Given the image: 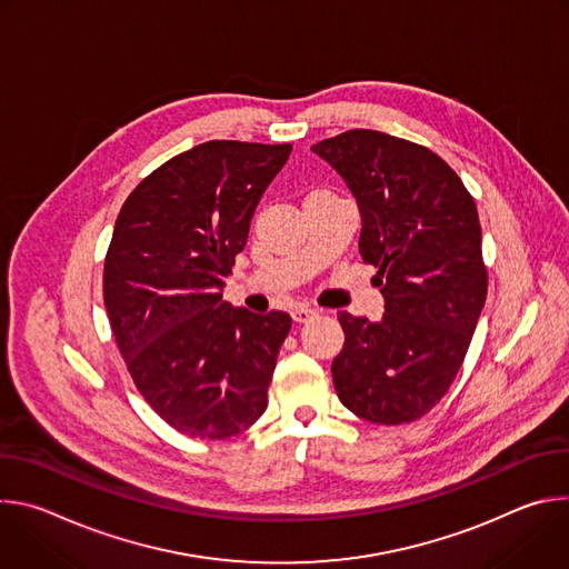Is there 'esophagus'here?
I'll list each match as a JSON object with an SVG mask.
<instances>
[{
    "instance_id": "34e87169",
    "label": "esophagus",
    "mask_w": 569,
    "mask_h": 569,
    "mask_svg": "<svg viewBox=\"0 0 569 569\" xmlns=\"http://www.w3.org/2000/svg\"><path fill=\"white\" fill-rule=\"evenodd\" d=\"M317 315V310L315 308H310V306H295L292 308V319L295 321H308V319H312Z\"/></svg>"
}]
</instances>
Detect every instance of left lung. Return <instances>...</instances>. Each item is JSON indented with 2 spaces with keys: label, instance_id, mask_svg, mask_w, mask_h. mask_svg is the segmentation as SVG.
<instances>
[{
  "label": "left lung",
  "instance_id": "left-lung-1",
  "mask_svg": "<svg viewBox=\"0 0 569 569\" xmlns=\"http://www.w3.org/2000/svg\"><path fill=\"white\" fill-rule=\"evenodd\" d=\"M310 150L353 193L360 257L378 268L385 297L380 321L338 315L336 391L365 421H417L452 385L486 301L475 200L439 154L408 139L360 128Z\"/></svg>",
  "mask_w": 569,
  "mask_h": 569
}]
</instances>
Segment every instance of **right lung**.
Returning <instances> with one entry per match:
<instances>
[{"mask_svg": "<svg viewBox=\"0 0 569 569\" xmlns=\"http://www.w3.org/2000/svg\"><path fill=\"white\" fill-rule=\"evenodd\" d=\"M290 150L193 146L141 180L117 216L103 270L110 327L146 402L187 437H233L268 408L292 319L231 308L222 288Z\"/></svg>", "mask_w": 569, "mask_h": 569, "instance_id": "obj_1", "label": "right lung"}]
</instances>
